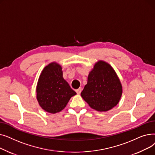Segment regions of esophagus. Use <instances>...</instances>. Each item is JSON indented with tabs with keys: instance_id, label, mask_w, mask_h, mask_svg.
<instances>
[{
	"instance_id": "esophagus-1",
	"label": "esophagus",
	"mask_w": 155,
	"mask_h": 155,
	"mask_svg": "<svg viewBox=\"0 0 155 155\" xmlns=\"http://www.w3.org/2000/svg\"><path fill=\"white\" fill-rule=\"evenodd\" d=\"M82 88H79L77 89L76 92L77 93V94H80L81 93V92H82Z\"/></svg>"
}]
</instances>
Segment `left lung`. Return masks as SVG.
I'll list each match as a JSON object with an SVG mask.
<instances>
[{"label": "left lung", "instance_id": "left-lung-1", "mask_svg": "<svg viewBox=\"0 0 155 155\" xmlns=\"http://www.w3.org/2000/svg\"><path fill=\"white\" fill-rule=\"evenodd\" d=\"M122 94L123 86L115 70L108 63L99 60L89 72L81 96L92 109L106 112L116 106Z\"/></svg>", "mask_w": 155, "mask_h": 155}]
</instances>
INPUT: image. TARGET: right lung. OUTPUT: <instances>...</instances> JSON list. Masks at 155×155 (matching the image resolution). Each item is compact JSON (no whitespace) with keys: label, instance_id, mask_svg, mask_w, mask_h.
Returning a JSON list of instances; mask_svg holds the SVG:
<instances>
[{"label":"right lung","instance_id":"add662e5","mask_svg":"<svg viewBox=\"0 0 155 155\" xmlns=\"http://www.w3.org/2000/svg\"><path fill=\"white\" fill-rule=\"evenodd\" d=\"M36 93L40 107L51 114L64 109L71 97L77 94L63 78L61 66L55 61L46 65L41 73Z\"/></svg>","mask_w":155,"mask_h":155}]
</instances>
